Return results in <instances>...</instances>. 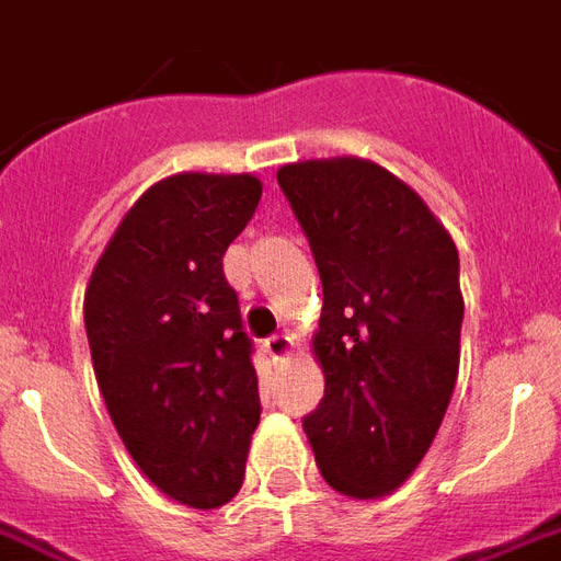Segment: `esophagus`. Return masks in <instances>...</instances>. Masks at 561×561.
Returning <instances> with one entry per match:
<instances>
[{"mask_svg":"<svg viewBox=\"0 0 561 561\" xmlns=\"http://www.w3.org/2000/svg\"><path fill=\"white\" fill-rule=\"evenodd\" d=\"M290 347H294V341L288 335H273L264 341V353L273 358V362H282V358L288 356Z\"/></svg>","mask_w":561,"mask_h":561,"instance_id":"1","label":"esophagus"}]
</instances>
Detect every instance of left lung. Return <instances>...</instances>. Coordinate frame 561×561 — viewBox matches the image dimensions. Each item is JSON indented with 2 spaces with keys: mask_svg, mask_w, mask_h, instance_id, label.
Returning a JSON list of instances; mask_svg holds the SVG:
<instances>
[{
  "mask_svg": "<svg viewBox=\"0 0 561 561\" xmlns=\"http://www.w3.org/2000/svg\"><path fill=\"white\" fill-rule=\"evenodd\" d=\"M276 182L323 282L314 356L327 388L302 430L332 489L382 497L421 465L459 376V252L374 161H299Z\"/></svg>",
  "mask_w": 561,
  "mask_h": 561,
  "instance_id": "8db88e82",
  "label": "left lung"
}]
</instances>
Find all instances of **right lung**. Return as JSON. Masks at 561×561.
<instances>
[{
  "label": "right lung",
  "instance_id": "right-lung-1",
  "mask_svg": "<svg viewBox=\"0 0 561 561\" xmlns=\"http://www.w3.org/2000/svg\"><path fill=\"white\" fill-rule=\"evenodd\" d=\"M262 199L250 173L161 179L128 208L84 290V329L119 438L167 497L238 494L259 376L224 252Z\"/></svg>",
  "mask_w": 561,
  "mask_h": 561
}]
</instances>
